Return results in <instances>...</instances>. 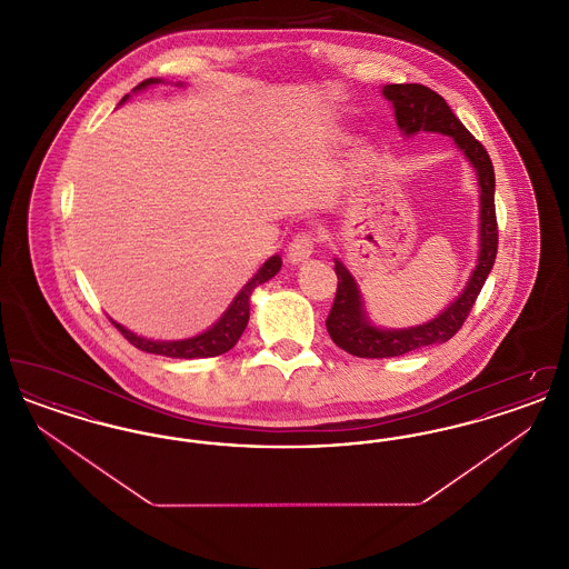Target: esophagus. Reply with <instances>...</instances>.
<instances>
[{
	"instance_id": "obj_1",
	"label": "esophagus",
	"mask_w": 569,
	"mask_h": 569,
	"mask_svg": "<svg viewBox=\"0 0 569 569\" xmlns=\"http://www.w3.org/2000/svg\"><path fill=\"white\" fill-rule=\"evenodd\" d=\"M316 244H318L316 234H311V232H298L297 237L288 244V260H290L292 264L305 262V260L313 253Z\"/></svg>"
}]
</instances>
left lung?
<instances>
[{
    "instance_id": "1",
    "label": "left lung",
    "mask_w": 569,
    "mask_h": 569,
    "mask_svg": "<svg viewBox=\"0 0 569 569\" xmlns=\"http://www.w3.org/2000/svg\"><path fill=\"white\" fill-rule=\"evenodd\" d=\"M383 96L395 107L397 126L401 128V132L411 136L425 130L452 136L465 158L473 163L480 183V256L467 288L441 316H437L427 325L403 330H381L365 318L362 300L352 274L339 260H335V272L339 283L332 309L326 318V330L341 350L358 358H390L433 343H446L448 339H452L459 332L460 326L465 325L476 298L487 281L488 272L497 258L499 243L495 213V170L485 144L476 140V136L460 123L459 117L448 107V102L425 84H386Z\"/></svg>"
}]
</instances>
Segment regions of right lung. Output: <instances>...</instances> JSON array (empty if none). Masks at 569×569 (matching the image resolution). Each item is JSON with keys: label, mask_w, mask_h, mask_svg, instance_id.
Wrapping results in <instances>:
<instances>
[{"label": "right lung", "mask_w": 569, "mask_h": 569, "mask_svg": "<svg viewBox=\"0 0 569 569\" xmlns=\"http://www.w3.org/2000/svg\"><path fill=\"white\" fill-rule=\"evenodd\" d=\"M160 82L158 79H147L140 82L136 89H142L147 84ZM134 89V91H136ZM126 100V98H123ZM281 269V258L272 256L260 271L256 272L247 283L243 290L232 300V305L228 307V311L221 316V320L216 326H211L207 332L183 339V341H151V339H142L134 332H130L128 328H123L117 322H112L114 328L134 346L138 350L149 353H160L168 358H213L219 353H226L237 346V341L243 335L244 326L249 322V297L253 292V288H258L260 283L269 281Z\"/></svg>", "instance_id": "add662e5"}]
</instances>
